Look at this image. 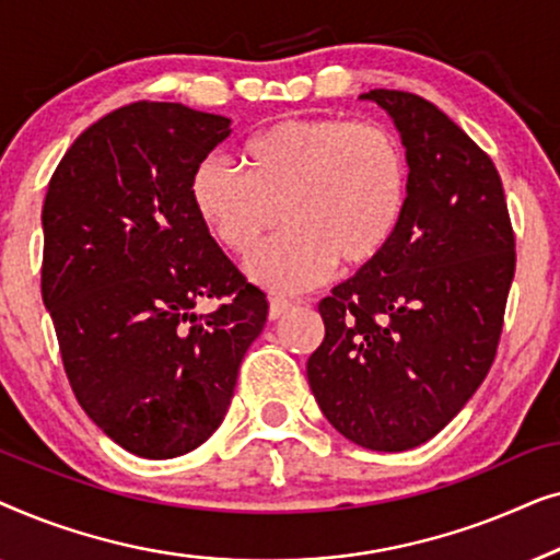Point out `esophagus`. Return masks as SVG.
<instances>
[{
    "instance_id": "esophagus-1",
    "label": "esophagus",
    "mask_w": 560,
    "mask_h": 560,
    "mask_svg": "<svg viewBox=\"0 0 560 560\" xmlns=\"http://www.w3.org/2000/svg\"><path fill=\"white\" fill-rule=\"evenodd\" d=\"M295 305V301H290V298H282V295H272L270 298V318L275 320V318H280V316H285V313L293 308Z\"/></svg>"
}]
</instances>
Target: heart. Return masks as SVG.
<instances>
[{
  "instance_id": "1",
  "label": "heart",
  "mask_w": 560,
  "mask_h": 560,
  "mask_svg": "<svg viewBox=\"0 0 560 560\" xmlns=\"http://www.w3.org/2000/svg\"><path fill=\"white\" fill-rule=\"evenodd\" d=\"M244 173L203 158L190 203L234 255L288 224L247 262L259 285L303 290L339 262L364 270L395 242L408 206V163L397 137L343 117L275 121L242 148Z\"/></svg>"
}]
</instances>
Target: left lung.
I'll return each mask as SVG.
<instances>
[{
    "label": "left lung",
    "instance_id": "obj_1",
    "mask_svg": "<svg viewBox=\"0 0 560 560\" xmlns=\"http://www.w3.org/2000/svg\"><path fill=\"white\" fill-rule=\"evenodd\" d=\"M359 98L400 132L408 206L385 255L318 303L326 336L305 372L343 439L408 451L469 402L494 362L515 234L494 163L439 106L387 89Z\"/></svg>",
    "mask_w": 560,
    "mask_h": 560
}]
</instances>
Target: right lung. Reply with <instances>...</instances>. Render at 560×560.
<instances>
[{"label":"right lung","mask_w":560,"mask_h":560,"mask_svg":"<svg viewBox=\"0 0 560 560\" xmlns=\"http://www.w3.org/2000/svg\"><path fill=\"white\" fill-rule=\"evenodd\" d=\"M232 119L171 102L106 114L71 144L43 203V303L75 400L129 454L173 458L224 420L265 293L190 203V173ZM222 305L201 317L195 303Z\"/></svg>","instance_id":"obj_1"}]
</instances>
